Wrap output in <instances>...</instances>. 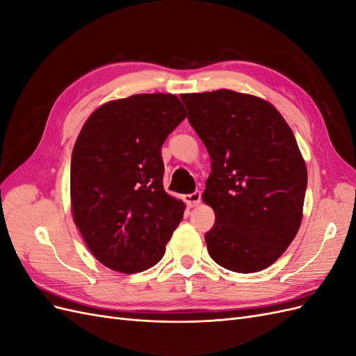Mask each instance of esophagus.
<instances>
[{"label": "esophagus", "instance_id": "1", "mask_svg": "<svg viewBox=\"0 0 356 356\" xmlns=\"http://www.w3.org/2000/svg\"><path fill=\"white\" fill-rule=\"evenodd\" d=\"M184 200H186V203L188 204L190 208H195V207H197V204H199L200 200H202V193H200V191L191 193V195L184 196Z\"/></svg>", "mask_w": 356, "mask_h": 356}]
</instances>
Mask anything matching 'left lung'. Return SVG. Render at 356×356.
<instances>
[{
    "mask_svg": "<svg viewBox=\"0 0 356 356\" xmlns=\"http://www.w3.org/2000/svg\"><path fill=\"white\" fill-rule=\"evenodd\" d=\"M188 122L212 160L202 199L215 212L208 252L238 273L272 266L303 218L306 161L282 114L254 95L182 93Z\"/></svg>",
    "mask_w": 356,
    "mask_h": 356,
    "instance_id": "1",
    "label": "left lung"
}]
</instances>
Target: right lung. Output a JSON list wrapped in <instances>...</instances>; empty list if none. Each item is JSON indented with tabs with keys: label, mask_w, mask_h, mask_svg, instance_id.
I'll return each instance as SVG.
<instances>
[{
	"label": "right lung",
	"mask_w": 356,
	"mask_h": 356,
	"mask_svg": "<svg viewBox=\"0 0 356 356\" xmlns=\"http://www.w3.org/2000/svg\"><path fill=\"white\" fill-rule=\"evenodd\" d=\"M172 93L110 101L83 124L71 159L72 220L93 257L111 270L157 264L186 211L163 188L161 144L184 120Z\"/></svg>",
	"instance_id": "add662e5"
}]
</instances>
